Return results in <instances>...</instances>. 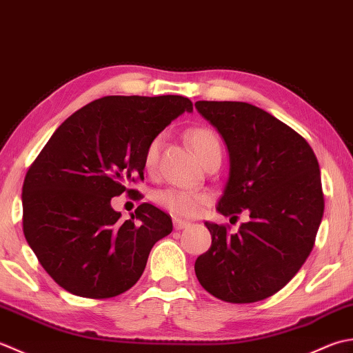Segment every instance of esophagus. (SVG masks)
I'll use <instances>...</instances> for the list:
<instances>
[{
  "instance_id": "esophagus-1",
  "label": "esophagus",
  "mask_w": 353,
  "mask_h": 353,
  "mask_svg": "<svg viewBox=\"0 0 353 353\" xmlns=\"http://www.w3.org/2000/svg\"><path fill=\"white\" fill-rule=\"evenodd\" d=\"M189 225H190V222H189V221L178 219V218H175V219H174V227H175V230H183V228H187Z\"/></svg>"
}]
</instances>
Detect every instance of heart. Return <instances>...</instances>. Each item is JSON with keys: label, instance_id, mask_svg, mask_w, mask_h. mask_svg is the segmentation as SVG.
Here are the masks:
<instances>
[{"label": "heart", "instance_id": "heart-1", "mask_svg": "<svg viewBox=\"0 0 353 353\" xmlns=\"http://www.w3.org/2000/svg\"><path fill=\"white\" fill-rule=\"evenodd\" d=\"M189 139L193 149L196 150L201 161L212 152L213 149H219V140L216 134L207 128H196L190 131ZM163 145V135H157L146 148L145 152V164L146 168L152 169L157 161L158 155H160V149ZM155 199L163 207H166L172 213L179 214V216H195L204 205L208 203V196L205 193L192 192V190H183V189H164L157 193Z\"/></svg>", "mask_w": 353, "mask_h": 353}]
</instances>
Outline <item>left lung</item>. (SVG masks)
<instances>
[{
	"label": "left lung",
	"instance_id": "obj_1",
	"mask_svg": "<svg viewBox=\"0 0 353 353\" xmlns=\"http://www.w3.org/2000/svg\"><path fill=\"white\" fill-rule=\"evenodd\" d=\"M230 157L216 210L250 221L236 234L205 222L212 247L195 262L201 286L230 303H254L282 290L305 263L325 212L317 157L303 137L245 102L195 103Z\"/></svg>",
	"mask_w": 353,
	"mask_h": 353
}]
</instances>
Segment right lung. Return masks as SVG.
I'll return each instance as SVG.
<instances>
[{
	"label": "right lung",
	"instance_id": "obj_1",
	"mask_svg": "<svg viewBox=\"0 0 353 353\" xmlns=\"http://www.w3.org/2000/svg\"><path fill=\"white\" fill-rule=\"evenodd\" d=\"M192 111L183 96H106L50 137L24 179L23 230L42 268L63 290L110 299L141 277L155 242L174 228L172 219L143 203L131 219L120 221L111 198L143 179L150 140Z\"/></svg>",
	"mask_w": 353,
	"mask_h": 353
}]
</instances>
